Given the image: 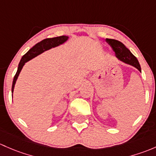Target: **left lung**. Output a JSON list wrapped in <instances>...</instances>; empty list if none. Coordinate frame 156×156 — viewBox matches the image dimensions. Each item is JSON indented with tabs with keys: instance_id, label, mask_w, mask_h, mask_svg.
<instances>
[{
	"instance_id": "1",
	"label": "left lung",
	"mask_w": 156,
	"mask_h": 156,
	"mask_svg": "<svg viewBox=\"0 0 156 156\" xmlns=\"http://www.w3.org/2000/svg\"><path fill=\"white\" fill-rule=\"evenodd\" d=\"M106 41L111 46L116 58H118L120 61L125 62V63L132 65L133 67H136L139 71L141 72L140 65L137 58L130 52L129 49L122 43L116 41V40L107 39V38L106 39Z\"/></svg>"
}]
</instances>
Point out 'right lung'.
<instances>
[{
	"instance_id": "1",
	"label": "right lung",
	"mask_w": 156,
	"mask_h": 156,
	"mask_svg": "<svg viewBox=\"0 0 156 156\" xmlns=\"http://www.w3.org/2000/svg\"><path fill=\"white\" fill-rule=\"evenodd\" d=\"M68 39V37L67 36H60L56 37L53 38H46V39L43 40L41 42L37 43L35 46H34L31 49L28 51L27 53H25L22 56V59H21L20 62L19 64L18 70H17L15 76L13 78V81H12V93L13 92L14 86H15L17 78H18L19 73H20L21 70L22 69V67L24 66L25 62H28V61L32 59L33 58L36 57L38 55L41 54L44 51L48 50V49H51L52 47H55V46H59L60 44H62L65 43L67 40Z\"/></svg>"
}]
</instances>
